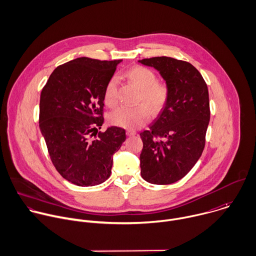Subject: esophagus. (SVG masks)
Instances as JSON below:
<instances>
[{"instance_id": "34e87169", "label": "esophagus", "mask_w": 256, "mask_h": 256, "mask_svg": "<svg viewBox=\"0 0 256 256\" xmlns=\"http://www.w3.org/2000/svg\"><path fill=\"white\" fill-rule=\"evenodd\" d=\"M136 132L134 130H126V136H136Z\"/></svg>"}]
</instances>
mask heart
Masks as SVG:
<instances>
[{"instance_id": "obj_1", "label": "heart", "mask_w": 256, "mask_h": 256, "mask_svg": "<svg viewBox=\"0 0 256 256\" xmlns=\"http://www.w3.org/2000/svg\"><path fill=\"white\" fill-rule=\"evenodd\" d=\"M126 78L140 90L138 104L140 106L134 108H120L116 110L110 114V122L120 128L134 130L148 122L150 116L148 110L152 114H156L164 108L168 98V88L164 82H158L156 74L146 66H136L130 68ZM116 88L118 80L116 78H112L106 84L104 94V104L110 108H114L118 104Z\"/></svg>"}]
</instances>
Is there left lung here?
Here are the masks:
<instances>
[{
	"mask_svg": "<svg viewBox=\"0 0 256 256\" xmlns=\"http://www.w3.org/2000/svg\"><path fill=\"white\" fill-rule=\"evenodd\" d=\"M158 70L168 98L150 130L140 132L142 178L154 184H170L186 176L200 160L210 124L206 82L190 62L156 56L138 60Z\"/></svg>",
	"mask_w": 256,
	"mask_h": 256,
	"instance_id": "8db88e82",
	"label": "left lung"
}]
</instances>
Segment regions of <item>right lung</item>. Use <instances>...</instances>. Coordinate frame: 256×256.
<instances>
[{"label": "right lung", "mask_w": 256, "mask_h": 256, "mask_svg": "<svg viewBox=\"0 0 256 256\" xmlns=\"http://www.w3.org/2000/svg\"><path fill=\"white\" fill-rule=\"evenodd\" d=\"M122 60L78 58L58 66L42 88L40 130L52 164L68 182L94 186L112 172L126 130L104 124V94Z\"/></svg>", "instance_id": "right-lung-1"}]
</instances>
